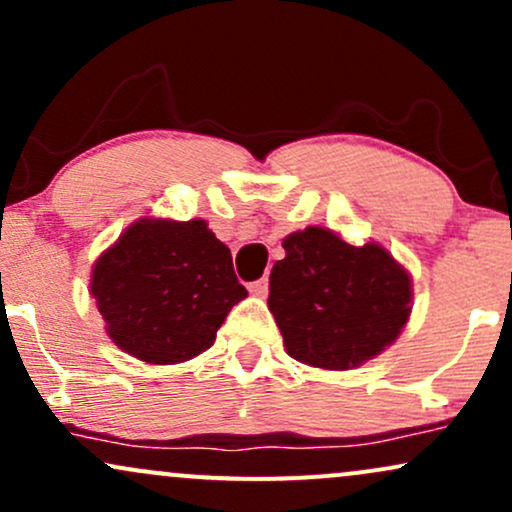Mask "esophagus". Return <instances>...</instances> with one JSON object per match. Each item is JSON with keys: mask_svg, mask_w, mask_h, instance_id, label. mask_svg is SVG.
<instances>
[{"mask_svg": "<svg viewBox=\"0 0 512 512\" xmlns=\"http://www.w3.org/2000/svg\"><path fill=\"white\" fill-rule=\"evenodd\" d=\"M248 289H250L252 296H260V298H264V296H267V291H269V279H267V276H262V279L252 281V284L248 286Z\"/></svg>", "mask_w": 512, "mask_h": 512, "instance_id": "1", "label": "esophagus"}]
</instances>
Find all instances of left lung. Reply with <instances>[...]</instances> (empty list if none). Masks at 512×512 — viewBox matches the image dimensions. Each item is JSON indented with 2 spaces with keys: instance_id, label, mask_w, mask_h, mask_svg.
<instances>
[{
  "instance_id": "obj_1",
  "label": "left lung",
  "mask_w": 512,
  "mask_h": 512,
  "mask_svg": "<svg viewBox=\"0 0 512 512\" xmlns=\"http://www.w3.org/2000/svg\"><path fill=\"white\" fill-rule=\"evenodd\" d=\"M281 248L267 303L286 354L313 368L351 370L397 342L414 289L390 250L349 245L325 226L293 231Z\"/></svg>"
}]
</instances>
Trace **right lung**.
Wrapping results in <instances>:
<instances>
[{"label": "right lung", "mask_w": 512, "mask_h": 512, "mask_svg": "<svg viewBox=\"0 0 512 512\" xmlns=\"http://www.w3.org/2000/svg\"><path fill=\"white\" fill-rule=\"evenodd\" d=\"M88 291L115 346L151 366L190 361L214 344L248 296L231 250L204 219L142 216L101 252Z\"/></svg>", "instance_id": "1"}]
</instances>
